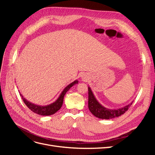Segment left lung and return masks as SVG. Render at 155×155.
<instances>
[{"instance_id": "left-lung-1", "label": "left lung", "mask_w": 155, "mask_h": 155, "mask_svg": "<svg viewBox=\"0 0 155 155\" xmlns=\"http://www.w3.org/2000/svg\"><path fill=\"white\" fill-rule=\"evenodd\" d=\"M88 109L91 113L94 115L98 118L109 120L111 118H116L124 114L129 109V108L132 105L133 102L129 105H126L121 109H109L103 107L100 103L97 101L96 97L94 96L93 93L90 87H88Z\"/></svg>"}]
</instances>
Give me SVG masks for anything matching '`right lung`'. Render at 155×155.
<instances>
[{"mask_svg": "<svg viewBox=\"0 0 155 155\" xmlns=\"http://www.w3.org/2000/svg\"><path fill=\"white\" fill-rule=\"evenodd\" d=\"M77 83H78V81L76 80L74 82L69 84L67 87L64 88V89L63 91L61 94V95L59 96V97H58V99L57 100H56L55 102H54L53 104H50L46 106H39V105H35L34 104H32V103H30L28 101H27L25 97H23V96L21 95V94H20V95L22 97V100H23V101H24L25 105L28 107L31 111L39 115L49 116V115L54 114L61 109V107H62V105H63V99H64V96L65 95V94H66V92L73 85H74L75 84H77Z\"/></svg>", "mask_w": 155, "mask_h": 155, "instance_id": "obj_1", "label": "right lung"}]
</instances>
